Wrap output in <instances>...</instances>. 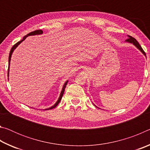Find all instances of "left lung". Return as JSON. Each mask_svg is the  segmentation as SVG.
Here are the masks:
<instances>
[{"mask_svg":"<svg viewBox=\"0 0 150 150\" xmlns=\"http://www.w3.org/2000/svg\"><path fill=\"white\" fill-rule=\"evenodd\" d=\"M128 38L126 40V42H128V43H130V44H132L133 45H135V46L137 48H138V49L139 51H140V52L142 53V54H143L146 56V53L144 52V51L143 50V49H142V47L140 46V45L139 44V43L137 42V40L135 38H134L130 36V35H128ZM96 107H97V106H96Z\"/></svg>","mask_w":150,"mask_h":150,"instance_id":"8db88e82","label":"left lung"}]
</instances>
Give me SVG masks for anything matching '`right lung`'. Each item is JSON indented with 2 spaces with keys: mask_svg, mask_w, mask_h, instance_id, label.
Masks as SVG:
<instances>
[{
  "mask_svg": "<svg viewBox=\"0 0 150 150\" xmlns=\"http://www.w3.org/2000/svg\"><path fill=\"white\" fill-rule=\"evenodd\" d=\"M43 34V31H42V30H35V31H34V32H30V33H29V34H28L26 35H25V36L23 38V39H22V40H21V41H20V42H17L16 44H14V45H13V47H12L11 48V52H10V54H9V57H8V76H9L10 63H11V59L12 54V53H13V52H14V50L16 49V48L18 47V45L20 44V43L23 42L24 40L25 39H26L28 36H30V35H40V34ZM67 83H68V81H66V82L64 83V85H63V88H62V91H61V93H60L59 97V98H58V100H57V102L55 103V105H53L52 106H51V107H50V108H45V110H50V109H52V108H54L55 107H56V106L58 105V104L59 103L60 100H62V96H63V93H64V91H65V87H66V85H67Z\"/></svg>",
  "mask_w": 150,
  "mask_h": 150,
  "instance_id": "add662e5",
  "label": "right lung"
}]
</instances>
